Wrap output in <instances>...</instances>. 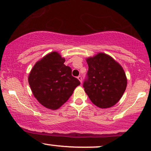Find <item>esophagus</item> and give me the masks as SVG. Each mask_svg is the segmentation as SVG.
Listing matches in <instances>:
<instances>
[{
	"label": "esophagus",
	"mask_w": 151,
	"mask_h": 151,
	"mask_svg": "<svg viewBox=\"0 0 151 151\" xmlns=\"http://www.w3.org/2000/svg\"><path fill=\"white\" fill-rule=\"evenodd\" d=\"M78 80H79V81H80V82H81V84H82V77H81V76H78Z\"/></svg>",
	"instance_id": "obj_1"
}]
</instances>
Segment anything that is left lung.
Listing matches in <instances>:
<instances>
[{
	"mask_svg": "<svg viewBox=\"0 0 151 151\" xmlns=\"http://www.w3.org/2000/svg\"><path fill=\"white\" fill-rule=\"evenodd\" d=\"M88 66V80L84 91L91 101L100 109L114 106L122 97L127 78L120 64L111 55L99 52L86 58Z\"/></svg>",
	"mask_w": 151,
	"mask_h": 151,
	"instance_id": "left-lung-1",
	"label": "left lung"
}]
</instances>
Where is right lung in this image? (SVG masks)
<instances>
[{"label": "right lung", "mask_w": 151, "mask_h": 151, "mask_svg": "<svg viewBox=\"0 0 151 151\" xmlns=\"http://www.w3.org/2000/svg\"><path fill=\"white\" fill-rule=\"evenodd\" d=\"M65 62V58L58 51H52L36 62L29 74L28 82L34 96L51 110L63 106L80 84L71 76V69Z\"/></svg>", "instance_id": "1"}]
</instances>
